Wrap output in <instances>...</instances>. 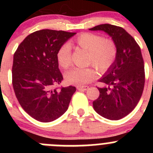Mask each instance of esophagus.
Segmentation results:
<instances>
[{"label": "esophagus", "mask_w": 153, "mask_h": 153, "mask_svg": "<svg viewBox=\"0 0 153 153\" xmlns=\"http://www.w3.org/2000/svg\"><path fill=\"white\" fill-rule=\"evenodd\" d=\"M89 88V86H77V89L79 91H85Z\"/></svg>", "instance_id": "esophagus-1"}]
</instances>
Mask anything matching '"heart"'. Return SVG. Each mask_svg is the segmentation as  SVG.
Wrapping results in <instances>:
<instances>
[{"mask_svg": "<svg viewBox=\"0 0 153 153\" xmlns=\"http://www.w3.org/2000/svg\"><path fill=\"white\" fill-rule=\"evenodd\" d=\"M80 49L88 52L86 64L95 67L104 73L113 66L118 55V49L114 41L92 32L81 33L75 39ZM72 52L69 44H62L56 54L57 61L63 69H67L71 64ZM66 81L69 84L84 86L97 78L93 68H73L66 72Z\"/></svg>", "mask_w": 153, "mask_h": 153, "instance_id": "1", "label": "heart"}]
</instances>
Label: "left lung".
<instances>
[{
    "label": "left lung",
    "instance_id": "1",
    "mask_svg": "<svg viewBox=\"0 0 153 153\" xmlns=\"http://www.w3.org/2000/svg\"><path fill=\"white\" fill-rule=\"evenodd\" d=\"M89 30L104 31L117 46L115 62L99 80L105 86L98 87L100 95L93 108L104 118L119 120L133 110L142 95L145 72L141 49L122 27L105 24Z\"/></svg>",
    "mask_w": 153,
    "mask_h": 153
}]
</instances>
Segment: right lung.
Listing matches in <instances>:
<instances>
[{"instance_id": "right-lung-1", "label": "right lung", "mask_w": 153, "mask_h": 153, "mask_svg": "<svg viewBox=\"0 0 153 153\" xmlns=\"http://www.w3.org/2000/svg\"><path fill=\"white\" fill-rule=\"evenodd\" d=\"M75 32L42 29L29 35L14 54L12 85L27 113L41 122H51L67 110L75 86L55 88L63 81L58 49Z\"/></svg>"}]
</instances>
